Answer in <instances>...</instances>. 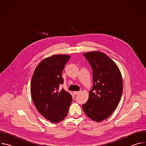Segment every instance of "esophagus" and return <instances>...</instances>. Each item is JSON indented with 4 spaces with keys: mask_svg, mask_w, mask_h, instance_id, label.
<instances>
[{
    "mask_svg": "<svg viewBox=\"0 0 146 146\" xmlns=\"http://www.w3.org/2000/svg\"><path fill=\"white\" fill-rule=\"evenodd\" d=\"M78 93H80V91H74V92H73V94H74V95H76V94H78Z\"/></svg>",
    "mask_w": 146,
    "mask_h": 146,
    "instance_id": "obj_1",
    "label": "esophagus"
}]
</instances>
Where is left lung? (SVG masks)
I'll return each mask as SVG.
<instances>
[{
	"label": "left lung",
	"instance_id": "8db88e82",
	"mask_svg": "<svg viewBox=\"0 0 146 146\" xmlns=\"http://www.w3.org/2000/svg\"><path fill=\"white\" fill-rule=\"evenodd\" d=\"M84 55L92 69L94 85L82 109L91 119L101 122L111 115L120 101L121 73L115 62L102 52L91 51Z\"/></svg>",
	"mask_w": 146,
	"mask_h": 146
}]
</instances>
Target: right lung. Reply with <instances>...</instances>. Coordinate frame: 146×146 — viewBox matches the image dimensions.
Returning <instances> with one entry per match:
<instances>
[{"label": "right lung", "instance_id": "1", "mask_svg": "<svg viewBox=\"0 0 146 146\" xmlns=\"http://www.w3.org/2000/svg\"><path fill=\"white\" fill-rule=\"evenodd\" d=\"M70 56L54 55L41 60L36 68L31 83V93L38 111L53 123L63 120L72 101L69 92L59 89L64 83L62 72Z\"/></svg>", "mask_w": 146, "mask_h": 146}]
</instances>
